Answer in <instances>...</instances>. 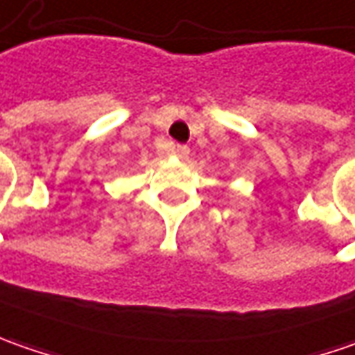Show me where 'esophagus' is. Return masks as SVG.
I'll return each instance as SVG.
<instances>
[{"label":"esophagus","mask_w":355,"mask_h":355,"mask_svg":"<svg viewBox=\"0 0 355 355\" xmlns=\"http://www.w3.org/2000/svg\"><path fill=\"white\" fill-rule=\"evenodd\" d=\"M173 154H175L178 157H187L189 156V148L184 146V144H178V146L173 148Z\"/></svg>","instance_id":"esophagus-1"}]
</instances>
